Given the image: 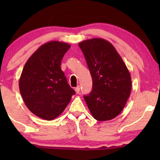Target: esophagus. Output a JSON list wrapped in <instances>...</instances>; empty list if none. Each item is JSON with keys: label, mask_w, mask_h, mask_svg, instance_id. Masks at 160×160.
<instances>
[{"label": "esophagus", "mask_w": 160, "mask_h": 160, "mask_svg": "<svg viewBox=\"0 0 160 160\" xmlns=\"http://www.w3.org/2000/svg\"><path fill=\"white\" fill-rule=\"evenodd\" d=\"M75 91H76V92L77 93V94H78L79 93V92H80V87L79 86H77L75 88Z\"/></svg>", "instance_id": "obj_1"}]
</instances>
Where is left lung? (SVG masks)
Wrapping results in <instances>:
<instances>
[{
	"label": "left lung",
	"instance_id": "obj_1",
	"mask_svg": "<svg viewBox=\"0 0 160 160\" xmlns=\"http://www.w3.org/2000/svg\"><path fill=\"white\" fill-rule=\"evenodd\" d=\"M92 78V89L84 96L92 116L98 121L117 117L130 97L132 81L126 65L114 47L102 38L78 43Z\"/></svg>",
	"mask_w": 160,
	"mask_h": 160
}]
</instances>
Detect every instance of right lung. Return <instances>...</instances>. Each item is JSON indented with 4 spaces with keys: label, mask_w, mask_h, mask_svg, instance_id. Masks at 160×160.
<instances>
[{
    "label": "right lung",
    "mask_w": 160,
    "mask_h": 160,
    "mask_svg": "<svg viewBox=\"0 0 160 160\" xmlns=\"http://www.w3.org/2000/svg\"><path fill=\"white\" fill-rule=\"evenodd\" d=\"M71 45L52 41L41 45L26 62L19 81L26 106L41 119L53 120L63 112L75 91L61 70Z\"/></svg>",
    "instance_id": "right-lung-1"
}]
</instances>
